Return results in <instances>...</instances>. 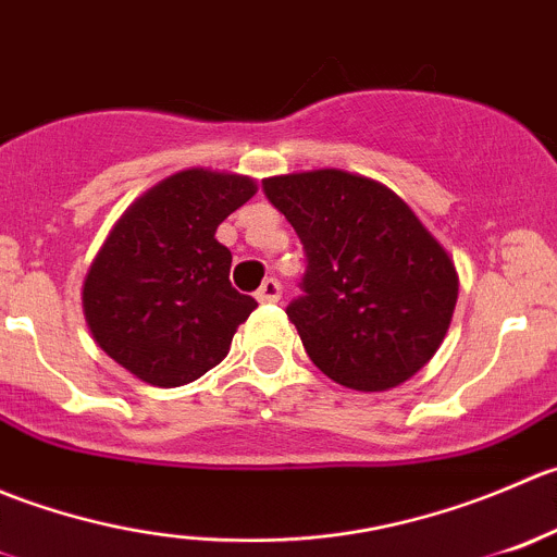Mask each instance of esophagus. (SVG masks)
Segmentation results:
<instances>
[{
	"label": "esophagus",
	"mask_w": 557,
	"mask_h": 557,
	"mask_svg": "<svg viewBox=\"0 0 557 557\" xmlns=\"http://www.w3.org/2000/svg\"><path fill=\"white\" fill-rule=\"evenodd\" d=\"M257 300L260 302H278L281 300V284L276 278H268L265 284L257 289Z\"/></svg>",
	"instance_id": "1"
}]
</instances>
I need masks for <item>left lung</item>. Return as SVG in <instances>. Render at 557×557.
<instances>
[{
	"label": "left lung",
	"instance_id": "8db88e82",
	"mask_svg": "<svg viewBox=\"0 0 557 557\" xmlns=\"http://www.w3.org/2000/svg\"><path fill=\"white\" fill-rule=\"evenodd\" d=\"M308 257L306 295L289 302L313 366L341 387L384 393L444 344L458 271L389 186L322 168L262 181Z\"/></svg>",
	"mask_w": 557,
	"mask_h": 557
}]
</instances>
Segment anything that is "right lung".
I'll use <instances>...</instances> for the list:
<instances>
[{"instance_id":"add662e5","label":"right lung","mask_w":557,"mask_h":557,"mask_svg":"<svg viewBox=\"0 0 557 557\" xmlns=\"http://www.w3.org/2000/svg\"><path fill=\"white\" fill-rule=\"evenodd\" d=\"M255 195L249 175L189 168L121 213L81 292L94 344L110 360L168 389L227 357L257 300L230 284L233 255L216 227Z\"/></svg>"}]
</instances>
